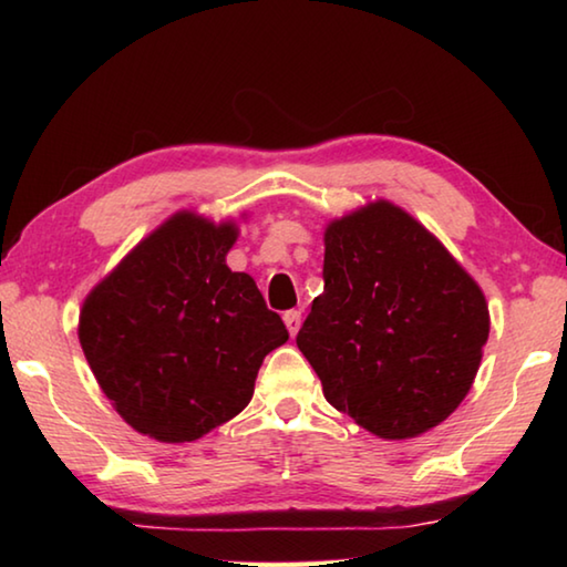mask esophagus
<instances>
[{
    "mask_svg": "<svg viewBox=\"0 0 567 567\" xmlns=\"http://www.w3.org/2000/svg\"><path fill=\"white\" fill-rule=\"evenodd\" d=\"M282 320L287 324V330H290V334L295 338L297 330H300V324H302V312L300 310H287Z\"/></svg>",
    "mask_w": 567,
    "mask_h": 567,
    "instance_id": "esophagus-1",
    "label": "esophagus"
}]
</instances>
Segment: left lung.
I'll list each match as a JSON object with an SVG mask.
<instances>
[{"mask_svg": "<svg viewBox=\"0 0 567 567\" xmlns=\"http://www.w3.org/2000/svg\"><path fill=\"white\" fill-rule=\"evenodd\" d=\"M324 290L297 332L334 410L410 440L473 388L491 312L480 285L405 209L378 199L324 227Z\"/></svg>", "mask_w": 567, "mask_h": 567, "instance_id": "1", "label": "left lung"}]
</instances>
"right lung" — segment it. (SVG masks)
I'll list each match as a JSON object with an SVG mask.
<instances>
[{"label":"right lung","instance_id":"right-lung-1","mask_svg":"<svg viewBox=\"0 0 567 567\" xmlns=\"http://www.w3.org/2000/svg\"><path fill=\"white\" fill-rule=\"evenodd\" d=\"M237 223L179 209L92 287L80 344L122 420L159 443H192L252 400L267 352L287 342L247 272L225 262Z\"/></svg>","mask_w":567,"mask_h":567}]
</instances>
